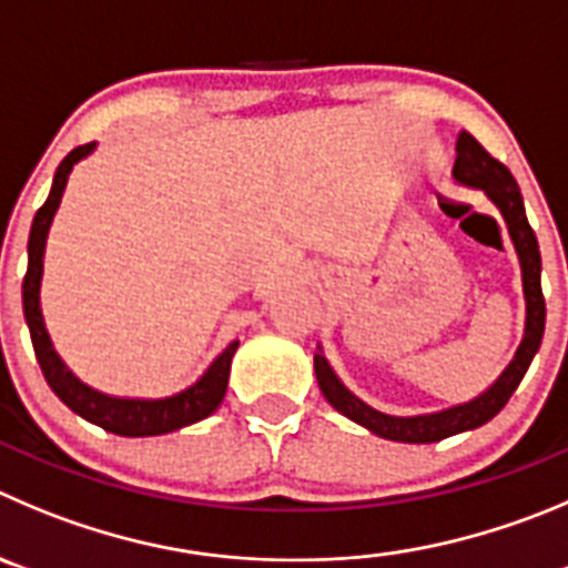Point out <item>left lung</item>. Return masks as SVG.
I'll return each instance as SVG.
<instances>
[{
  "instance_id": "left-lung-1",
  "label": "left lung",
  "mask_w": 568,
  "mask_h": 568,
  "mask_svg": "<svg viewBox=\"0 0 568 568\" xmlns=\"http://www.w3.org/2000/svg\"><path fill=\"white\" fill-rule=\"evenodd\" d=\"M454 179L465 187L485 190L487 199L496 204V210L505 219L510 241L516 246L518 263H521V280H524V300H527V322H524V338L518 344L516 356L507 364L505 373L496 378V384L487 386L479 397L468 400V404H457L452 409L432 412V415H415V417H395L384 415V412L373 409L356 397L336 373L331 369L327 358L322 356V347L316 349L314 369L320 389L325 395L327 404L344 417H349L358 426L369 428L373 434L384 439H395V443H439L445 437H454L459 432H470V428L485 426L487 420L499 415L505 404L510 400L513 392L521 384L524 373L532 364L535 353L544 338V322H547V302H544V291H540V248L538 237H535L532 226L524 212L521 190H518L516 179L507 171L505 164L496 162L468 131H463L457 140V162H454Z\"/></svg>"
}]
</instances>
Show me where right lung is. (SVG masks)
I'll return each mask as SVG.
<instances>
[{"mask_svg": "<svg viewBox=\"0 0 568 568\" xmlns=\"http://www.w3.org/2000/svg\"><path fill=\"white\" fill-rule=\"evenodd\" d=\"M94 151V142L89 145H78L75 151H69L67 159L58 164L55 179H52V190L47 195L44 206L36 212L33 226H30V241H28V274L21 283V305H24V320H28L30 338H33L36 358L44 373L50 389L61 397L69 409L81 415L83 420L94 423V426L105 428L120 437H156V434L176 432V428L199 423L210 417L212 412L219 409L221 400L226 395V381H230V364L235 356L237 342L221 353L215 362L206 367V373L195 381L187 389L176 392L171 397H159V400H145V397H111L103 392L92 389L75 375L69 373L67 364L55 353L50 342V333L44 327V316H41V274H44V246L47 235H50V224L55 219V210L61 204L63 187L81 159H87Z\"/></svg>", "mask_w": 568, "mask_h": 568, "instance_id": "1", "label": "right lung"}]
</instances>
